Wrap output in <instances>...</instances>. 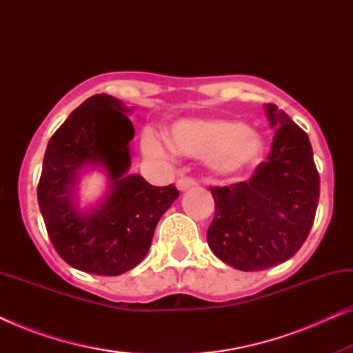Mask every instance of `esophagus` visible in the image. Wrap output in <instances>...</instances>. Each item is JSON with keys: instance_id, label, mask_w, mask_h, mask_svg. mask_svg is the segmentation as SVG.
I'll list each match as a JSON object with an SVG mask.
<instances>
[{"instance_id": "1", "label": "esophagus", "mask_w": 353, "mask_h": 353, "mask_svg": "<svg viewBox=\"0 0 353 353\" xmlns=\"http://www.w3.org/2000/svg\"><path fill=\"white\" fill-rule=\"evenodd\" d=\"M194 186H197V181L192 180V178H190V176H181L180 180L176 181V188L180 191H186V190H190V188H194Z\"/></svg>"}]
</instances>
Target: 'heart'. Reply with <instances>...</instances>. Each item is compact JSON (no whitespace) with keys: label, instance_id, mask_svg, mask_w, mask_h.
<instances>
[{"label":"heart","instance_id":"heart-1","mask_svg":"<svg viewBox=\"0 0 353 353\" xmlns=\"http://www.w3.org/2000/svg\"><path fill=\"white\" fill-rule=\"evenodd\" d=\"M170 143L154 132H144L143 152L165 159L175 151L183 156L204 157L216 176H238L257 165L265 154V141L252 128L231 120L190 119L170 130Z\"/></svg>","mask_w":353,"mask_h":353}]
</instances>
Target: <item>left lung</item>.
I'll use <instances>...</instances> for the list:
<instances>
[{
    "instance_id": "1",
    "label": "left lung",
    "mask_w": 353,
    "mask_h": 353,
    "mask_svg": "<svg viewBox=\"0 0 353 353\" xmlns=\"http://www.w3.org/2000/svg\"><path fill=\"white\" fill-rule=\"evenodd\" d=\"M265 110L276 128L267 161L248 181L210 188L215 216L207 243L221 262L243 272L291 259L310 233L320 199V175L307 133L274 104Z\"/></svg>"
}]
</instances>
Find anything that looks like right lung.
Instances as JSON below:
<instances>
[{
    "label": "right lung",
    "instance_id": "right-lung-1",
    "mask_svg": "<svg viewBox=\"0 0 353 353\" xmlns=\"http://www.w3.org/2000/svg\"><path fill=\"white\" fill-rule=\"evenodd\" d=\"M122 101L94 94L81 103L48 143L38 204L56 252L70 267L117 276L137 267L151 248L157 221L180 192L130 175L133 123ZM86 166L103 168L110 191L91 211L76 204V183Z\"/></svg>",
    "mask_w": 353,
    "mask_h": 353
}]
</instances>
